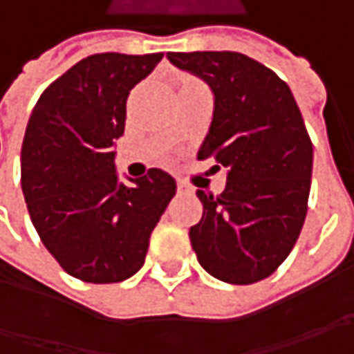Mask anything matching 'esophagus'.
Masks as SVG:
<instances>
[{
  "instance_id": "34e87169",
  "label": "esophagus",
  "mask_w": 354,
  "mask_h": 354,
  "mask_svg": "<svg viewBox=\"0 0 354 354\" xmlns=\"http://www.w3.org/2000/svg\"><path fill=\"white\" fill-rule=\"evenodd\" d=\"M177 189H179V193H193L191 185L185 183L183 179H179V181H177Z\"/></svg>"
}]
</instances>
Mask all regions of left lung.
Listing matches in <instances>:
<instances>
[{"label":"left lung","mask_w":354,"mask_h":354,"mask_svg":"<svg viewBox=\"0 0 354 354\" xmlns=\"http://www.w3.org/2000/svg\"><path fill=\"white\" fill-rule=\"evenodd\" d=\"M167 59L211 86L214 112L197 157L228 171L221 195L197 191L203 216L189 230L191 246L216 279L256 283L290 256L306 221L313 145L301 112L290 86L242 53Z\"/></svg>","instance_id":"1"}]
</instances>
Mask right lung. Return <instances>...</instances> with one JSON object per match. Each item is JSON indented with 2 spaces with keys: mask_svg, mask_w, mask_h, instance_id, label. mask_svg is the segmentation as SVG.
<instances>
[{
  "mask_svg": "<svg viewBox=\"0 0 354 354\" xmlns=\"http://www.w3.org/2000/svg\"><path fill=\"white\" fill-rule=\"evenodd\" d=\"M161 59L163 53L92 55L35 104L21 147V187L41 242L73 278L116 283L133 276L175 197L169 173L153 167L128 187L114 165L129 90Z\"/></svg>",
  "mask_w": 354,
  "mask_h": 354,
  "instance_id": "right-lung-1",
  "label": "right lung"
}]
</instances>
